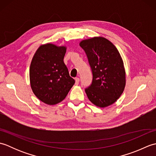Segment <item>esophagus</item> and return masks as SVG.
I'll list each match as a JSON object with an SVG mask.
<instances>
[{"mask_svg":"<svg viewBox=\"0 0 156 156\" xmlns=\"http://www.w3.org/2000/svg\"><path fill=\"white\" fill-rule=\"evenodd\" d=\"M75 81H76V85H78L79 84V82H80V79L78 78H76Z\"/></svg>","mask_w":156,"mask_h":156,"instance_id":"34e87169","label":"esophagus"}]
</instances>
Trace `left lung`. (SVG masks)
Listing matches in <instances>:
<instances>
[{
    "label": "left lung",
    "instance_id": "8db88e82",
    "mask_svg": "<svg viewBox=\"0 0 156 156\" xmlns=\"http://www.w3.org/2000/svg\"><path fill=\"white\" fill-rule=\"evenodd\" d=\"M92 72V82L85 89L89 100L105 108L117 101L126 84L123 61L118 49L107 39L94 37L80 42Z\"/></svg>",
    "mask_w": 156,
    "mask_h": 156
}]
</instances>
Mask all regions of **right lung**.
Returning <instances> with one entry per match:
<instances>
[{"label": "right lung", "mask_w": 156, "mask_h": 156, "mask_svg": "<svg viewBox=\"0 0 156 156\" xmlns=\"http://www.w3.org/2000/svg\"><path fill=\"white\" fill-rule=\"evenodd\" d=\"M67 48L48 43L35 51L29 68V80L34 94L49 105L62 102L75 80L64 62Z\"/></svg>", "instance_id": "right-lung-1"}]
</instances>
